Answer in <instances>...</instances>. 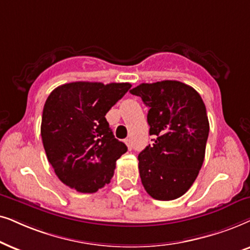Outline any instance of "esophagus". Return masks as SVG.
<instances>
[{
	"label": "esophagus",
	"instance_id": "obj_1",
	"mask_svg": "<svg viewBox=\"0 0 250 250\" xmlns=\"http://www.w3.org/2000/svg\"><path fill=\"white\" fill-rule=\"evenodd\" d=\"M125 145L128 146V148L129 149H132V142H131V139H125Z\"/></svg>",
	"mask_w": 250,
	"mask_h": 250
}]
</instances>
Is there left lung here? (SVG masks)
Returning <instances> with one entry per match:
<instances>
[{"label":"left lung","instance_id":"1","mask_svg":"<svg viewBox=\"0 0 250 250\" xmlns=\"http://www.w3.org/2000/svg\"><path fill=\"white\" fill-rule=\"evenodd\" d=\"M130 94L148 106L153 145L139 153L142 184L153 199L175 200L188 191L205 159L209 121L197 90L172 80L142 83Z\"/></svg>","mask_w":250,"mask_h":250}]
</instances>
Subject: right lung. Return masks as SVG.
Listing matches in <instances>:
<instances>
[{
	"instance_id": "right-lung-1",
	"label": "right lung",
	"mask_w": 250,
	"mask_h": 250,
	"mask_svg": "<svg viewBox=\"0 0 250 250\" xmlns=\"http://www.w3.org/2000/svg\"><path fill=\"white\" fill-rule=\"evenodd\" d=\"M131 88L130 83L72 82L46 98L41 136L46 158L58 178L81 193L111 182L116 160L127 152L105 115Z\"/></svg>"
}]
</instances>
